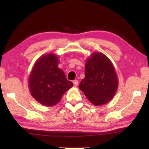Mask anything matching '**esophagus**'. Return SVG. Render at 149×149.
<instances>
[{
	"mask_svg": "<svg viewBox=\"0 0 149 149\" xmlns=\"http://www.w3.org/2000/svg\"><path fill=\"white\" fill-rule=\"evenodd\" d=\"M73 84H74V86L77 87L78 85V81L77 80H74V81H73Z\"/></svg>",
	"mask_w": 149,
	"mask_h": 149,
	"instance_id": "1",
	"label": "esophagus"
}]
</instances>
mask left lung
Returning <instances> with one entry per match:
<instances>
[{"mask_svg": "<svg viewBox=\"0 0 149 149\" xmlns=\"http://www.w3.org/2000/svg\"><path fill=\"white\" fill-rule=\"evenodd\" d=\"M85 72L79 88L87 99L96 106L110 101L116 93L118 80L109 58L100 52L93 53L87 60Z\"/></svg>", "mask_w": 149, "mask_h": 149, "instance_id": "obj_1", "label": "left lung"}]
</instances>
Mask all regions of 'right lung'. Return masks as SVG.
Masks as SVG:
<instances>
[{
  "mask_svg": "<svg viewBox=\"0 0 149 149\" xmlns=\"http://www.w3.org/2000/svg\"><path fill=\"white\" fill-rule=\"evenodd\" d=\"M58 63L55 54L43 55L35 63L29 75L30 93L35 100L45 106L56 104L64 93L74 85L58 68Z\"/></svg>",
  "mask_w": 149,
  "mask_h": 149,
  "instance_id": "1",
  "label": "right lung"
}]
</instances>
